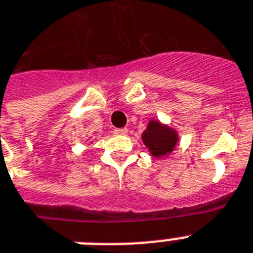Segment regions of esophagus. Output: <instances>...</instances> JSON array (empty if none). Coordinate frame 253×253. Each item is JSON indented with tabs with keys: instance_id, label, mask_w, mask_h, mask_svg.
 <instances>
[{
	"instance_id": "34e87169",
	"label": "esophagus",
	"mask_w": 253,
	"mask_h": 253,
	"mask_svg": "<svg viewBox=\"0 0 253 253\" xmlns=\"http://www.w3.org/2000/svg\"><path fill=\"white\" fill-rule=\"evenodd\" d=\"M128 133V129L126 128H120V129H115V134L116 135H125V134Z\"/></svg>"
}]
</instances>
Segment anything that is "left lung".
I'll use <instances>...</instances> for the list:
<instances>
[{
    "label": "left lung",
    "mask_w": 253,
    "mask_h": 253,
    "mask_svg": "<svg viewBox=\"0 0 253 253\" xmlns=\"http://www.w3.org/2000/svg\"><path fill=\"white\" fill-rule=\"evenodd\" d=\"M180 135L173 126L165 124L156 118L148 120L146 130L142 133V142L151 156L157 160L169 157L177 146Z\"/></svg>",
    "instance_id": "1"
}]
</instances>
